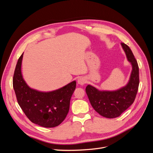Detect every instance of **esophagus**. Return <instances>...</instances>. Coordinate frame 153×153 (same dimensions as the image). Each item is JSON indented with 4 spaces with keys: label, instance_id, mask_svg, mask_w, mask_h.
Instances as JSON below:
<instances>
[{
    "label": "esophagus",
    "instance_id": "34e87169",
    "mask_svg": "<svg viewBox=\"0 0 153 153\" xmlns=\"http://www.w3.org/2000/svg\"><path fill=\"white\" fill-rule=\"evenodd\" d=\"M85 82H86L85 79L83 77H80L78 79V84H80V85H84L85 84Z\"/></svg>",
    "mask_w": 153,
    "mask_h": 153
}]
</instances>
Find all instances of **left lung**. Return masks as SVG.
<instances>
[{"instance_id": "left-lung-1", "label": "left lung", "mask_w": 153, "mask_h": 153, "mask_svg": "<svg viewBox=\"0 0 153 153\" xmlns=\"http://www.w3.org/2000/svg\"><path fill=\"white\" fill-rule=\"evenodd\" d=\"M121 45L133 68L128 84L115 91H100L90 85L85 88L92 107L106 118L119 117L127 110L135 101L139 85V69L137 60L127 45L121 43Z\"/></svg>"}]
</instances>
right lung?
<instances>
[{"label":"right lung","instance_id":"1","mask_svg":"<svg viewBox=\"0 0 153 153\" xmlns=\"http://www.w3.org/2000/svg\"><path fill=\"white\" fill-rule=\"evenodd\" d=\"M23 54L18 59L13 78L18 103L32 123L45 128L57 126L67 116L76 82L49 92L30 89L22 75Z\"/></svg>","mask_w":153,"mask_h":153}]
</instances>
